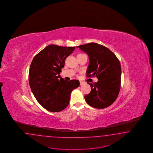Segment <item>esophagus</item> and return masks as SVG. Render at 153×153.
<instances>
[{"instance_id":"obj_1","label":"esophagus","mask_w":153,"mask_h":153,"mask_svg":"<svg viewBox=\"0 0 153 153\" xmlns=\"http://www.w3.org/2000/svg\"><path fill=\"white\" fill-rule=\"evenodd\" d=\"M79 84H80V85H83V84H84V82H82V81H80L79 82Z\"/></svg>"}]
</instances>
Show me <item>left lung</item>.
<instances>
[{
	"mask_svg": "<svg viewBox=\"0 0 153 153\" xmlns=\"http://www.w3.org/2000/svg\"><path fill=\"white\" fill-rule=\"evenodd\" d=\"M88 56L87 76H97L98 81L89 83L91 92L85 96L90 106L103 109L110 106L120 93L121 82L120 62L108 48L95 42L77 46Z\"/></svg>",
	"mask_w": 153,
	"mask_h": 153,
	"instance_id": "obj_1",
	"label": "left lung"
}]
</instances>
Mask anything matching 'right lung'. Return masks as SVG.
I'll return each instance as SVG.
<instances>
[{
  "label": "right lung",
  "mask_w": 153,
  "mask_h": 153,
  "mask_svg": "<svg viewBox=\"0 0 153 153\" xmlns=\"http://www.w3.org/2000/svg\"><path fill=\"white\" fill-rule=\"evenodd\" d=\"M74 49V46L48 45L31 63L28 74L31 90L37 102L49 111L65 109L69 104L72 91L79 85L77 79L67 81L60 76L66 58Z\"/></svg>",
  "instance_id": "right-lung-1"
}]
</instances>
